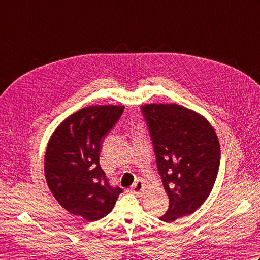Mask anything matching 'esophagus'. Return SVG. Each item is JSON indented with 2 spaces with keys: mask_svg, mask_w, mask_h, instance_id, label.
<instances>
[{
  "mask_svg": "<svg viewBox=\"0 0 260 260\" xmlns=\"http://www.w3.org/2000/svg\"><path fill=\"white\" fill-rule=\"evenodd\" d=\"M143 190H144V183H143L142 180H137L133 184V186L131 187V191L136 196H141Z\"/></svg>",
  "mask_w": 260,
  "mask_h": 260,
  "instance_id": "1",
  "label": "esophagus"
}]
</instances>
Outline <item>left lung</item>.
<instances>
[{
	"label": "left lung",
	"instance_id": "8db88e82",
	"mask_svg": "<svg viewBox=\"0 0 260 260\" xmlns=\"http://www.w3.org/2000/svg\"><path fill=\"white\" fill-rule=\"evenodd\" d=\"M141 109L170 201L159 219L172 222L194 212L209 197L220 164L219 140L211 124L189 108L147 104Z\"/></svg>",
	"mask_w": 260,
	"mask_h": 260
}]
</instances>
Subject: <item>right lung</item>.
<instances>
[{"label": "right lung", "instance_id": "obj_1", "mask_svg": "<svg viewBox=\"0 0 260 260\" xmlns=\"http://www.w3.org/2000/svg\"><path fill=\"white\" fill-rule=\"evenodd\" d=\"M124 112V106L85 107L60 124L49 140L45 175L60 206L87 221L112 211L119 186H110L99 165L104 139Z\"/></svg>", "mask_w": 260, "mask_h": 260}]
</instances>
